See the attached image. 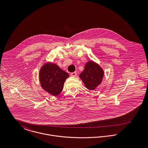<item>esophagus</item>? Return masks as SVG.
Wrapping results in <instances>:
<instances>
[{
	"label": "esophagus",
	"instance_id": "esophagus-1",
	"mask_svg": "<svg viewBox=\"0 0 148 148\" xmlns=\"http://www.w3.org/2000/svg\"><path fill=\"white\" fill-rule=\"evenodd\" d=\"M76 75H77V72H72V73H71V75L72 76H73V77H75L76 76Z\"/></svg>",
	"mask_w": 148,
	"mask_h": 148
}]
</instances>
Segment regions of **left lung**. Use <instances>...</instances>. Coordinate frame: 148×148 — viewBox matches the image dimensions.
<instances>
[{"label": "left lung", "mask_w": 148, "mask_h": 148, "mask_svg": "<svg viewBox=\"0 0 148 148\" xmlns=\"http://www.w3.org/2000/svg\"><path fill=\"white\" fill-rule=\"evenodd\" d=\"M104 75L103 69L98 64L89 61L85 64L84 69L79 76L85 87L92 90L101 83Z\"/></svg>", "instance_id": "8db88e82"}]
</instances>
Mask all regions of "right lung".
I'll list each match as a JSON object with an SVG mask.
<instances>
[{
	"label": "right lung",
	"mask_w": 148,
	"mask_h": 148,
	"mask_svg": "<svg viewBox=\"0 0 148 148\" xmlns=\"http://www.w3.org/2000/svg\"><path fill=\"white\" fill-rule=\"evenodd\" d=\"M69 74L60 68L56 64H44L39 72V80L42 89L53 96L59 95L63 89L65 80Z\"/></svg>",
	"instance_id": "add662e5"
}]
</instances>
